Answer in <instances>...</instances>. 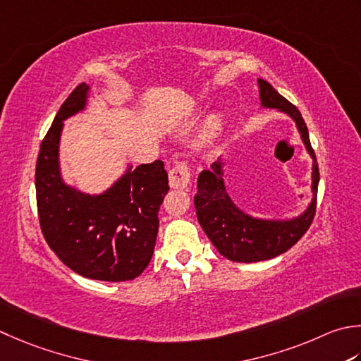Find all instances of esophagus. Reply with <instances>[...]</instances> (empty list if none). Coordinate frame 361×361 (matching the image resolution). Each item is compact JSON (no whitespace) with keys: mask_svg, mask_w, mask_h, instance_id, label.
<instances>
[{"mask_svg":"<svg viewBox=\"0 0 361 361\" xmlns=\"http://www.w3.org/2000/svg\"><path fill=\"white\" fill-rule=\"evenodd\" d=\"M189 181H190L189 162L186 161L176 162V164L171 169V172H169V183H171V186L176 189H183L189 185Z\"/></svg>","mask_w":361,"mask_h":361,"instance_id":"1","label":"esophagus"}]
</instances>
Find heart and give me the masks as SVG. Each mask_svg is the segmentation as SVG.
Returning <instances> with one entry per match:
<instances>
[{
    "label": "heart",
    "mask_w": 361,
    "mask_h": 361,
    "mask_svg": "<svg viewBox=\"0 0 361 361\" xmlns=\"http://www.w3.org/2000/svg\"><path fill=\"white\" fill-rule=\"evenodd\" d=\"M219 128H221V120L214 117V118H211L209 122H208L207 131H204V134H207V137H213Z\"/></svg>",
    "instance_id": "1"
}]
</instances>
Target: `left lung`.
I'll use <instances>...</instances> for the list:
<instances>
[{"instance_id":"1","label":"left lung","mask_w":361,"mask_h":361,"mask_svg":"<svg viewBox=\"0 0 361 361\" xmlns=\"http://www.w3.org/2000/svg\"><path fill=\"white\" fill-rule=\"evenodd\" d=\"M258 82L263 106L285 111L295 120L303 142L316 161L314 150L310 144L307 123L300 111L283 95H280L269 82L264 80H258ZM317 185H319V167L314 162V199L305 213L288 222L258 221L244 214L233 204L228 194L225 192L221 162L216 161L211 164L209 171L200 172L194 204L202 228L221 255L236 263H257L281 255L305 235L316 214Z\"/></svg>"}]
</instances>
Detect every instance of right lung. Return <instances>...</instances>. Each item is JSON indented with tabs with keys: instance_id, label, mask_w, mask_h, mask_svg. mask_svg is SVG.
<instances>
[{
	"instance_id": "1",
	"label": "right lung",
	"mask_w": 361,
	"mask_h": 361,
	"mask_svg": "<svg viewBox=\"0 0 361 361\" xmlns=\"http://www.w3.org/2000/svg\"><path fill=\"white\" fill-rule=\"evenodd\" d=\"M87 86L78 84L40 144L35 199L42 235L63 264L82 277L126 281L145 271L157 243L158 211L169 192L164 162L126 173L108 192L90 197L63 185L58 167L62 120L84 108Z\"/></svg>"
}]
</instances>
